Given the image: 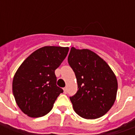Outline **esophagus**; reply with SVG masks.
<instances>
[{"label": "esophagus", "mask_w": 135, "mask_h": 135, "mask_svg": "<svg viewBox=\"0 0 135 135\" xmlns=\"http://www.w3.org/2000/svg\"><path fill=\"white\" fill-rule=\"evenodd\" d=\"M63 90H64V93H66V90H67V88H64V89H63Z\"/></svg>", "instance_id": "obj_1"}]
</instances>
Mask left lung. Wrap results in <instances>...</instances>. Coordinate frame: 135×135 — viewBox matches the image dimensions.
Listing matches in <instances>:
<instances>
[{"label": "left lung", "instance_id": "left-lung-1", "mask_svg": "<svg viewBox=\"0 0 135 135\" xmlns=\"http://www.w3.org/2000/svg\"><path fill=\"white\" fill-rule=\"evenodd\" d=\"M68 62L75 74L78 90L70 97L73 108L86 119L101 117L113 106L118 82L115 74L104 60L88 49L72 47Z\"/></svg>", "mask_w": 135, "mask_h": 135}]
</instances>
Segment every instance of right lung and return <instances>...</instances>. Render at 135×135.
<instances>
[{
  "label": "right lung",
  "mask_w": 135,
  "mask_h": 135,
  "mask_svg": "<svg viewBox=\"0 0 135 135\" xmlns=\"http://www.w3.org/2000/svg\"><path fill=\"white\" fill-rule=\"evenodd\" d=\"M69 48L45 46L30 54L14 74L12 91L22 112L41 117L50 112L63 90L56 85L55 70L66 57Z\"/></svg>",
  "instance_id": "1"
}]
</instances>
